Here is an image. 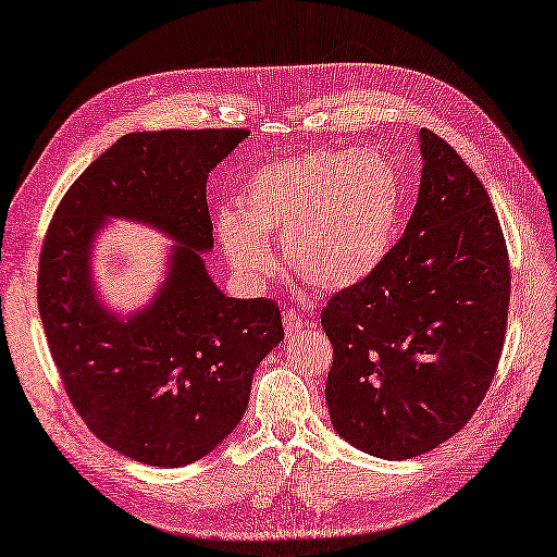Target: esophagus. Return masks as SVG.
<instances>
[{
    "label": "esophagus",
    "mask_w": 557,
    "mask_h": 557,
    "mask_svg": "<svg viewBox=\"0 0 557 557\" xmlns=\"http://www.w3.org/2000/svg\"><path fill=\"white\" fill-rule=\"evenodd\" d=\"M283 329H286L288 337H293L297 331L302 329V317L293 309H286V311H283Z\"/></svg>",
    "instance_id": "34e87169"
}]
</instances>
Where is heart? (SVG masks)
<instances>
[{"instance_id":"b5f03b06","label":"heart","mask_w":557,"mask_h":557,"mask_svg":"<svg viewBox=\"0 0 557 557\" xmlns=\"http://www.w3.org/2000/svg\"><path fill=\"white\" fill-rule=\"evenodd\" d=\"M401 214V182L373 151H314L248 176L240 210L216 214V236L243 286L262 290L286 240L295 274L319 290H349L383 267Z\"/></svg>"}]
</instances>
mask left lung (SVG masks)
<instances>
[{
  "mask_svg": "<svg viewBox=\"0 0 557 557\" xmlns=\"http://www.w3.org/2000/svg\"><path fill=\"white\" fill-rule=\"evenodd\" d=\"M418 200L383 267L321 311L337 435L375 458H413L454 437L490 389L504 349L510 262L482 182L418 132Z\"/></svg>",
  "mask_w": 557,
  "mask_h": 557,
  "instance_id": "left-lung-1",
  "label": "left lung"
}]
</instances>
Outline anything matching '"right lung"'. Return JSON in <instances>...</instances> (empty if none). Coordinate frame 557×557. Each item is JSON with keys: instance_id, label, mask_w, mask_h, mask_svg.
<instances>
[{"instance_id": "add662e5", "label": "right lung", "mask_w": 557, "mask_h": 557, "mask_svg": "<svg viewBox=\"0 0 557 557\" xmlns=\"http://www.w3.org/2000/svg\"><path fill=\"white\" fill-rule=\"evenodd\" d=\"M248 129H162L117 139L77 176L39 255L37 302L75 411L117 454L156 468L208 456L240 423L252 375L283 341L276 302L226 297L210 278L206 186ZM111 219L177 243L141 310H108L92 248Z\"/></svg>"}]
</instances>
